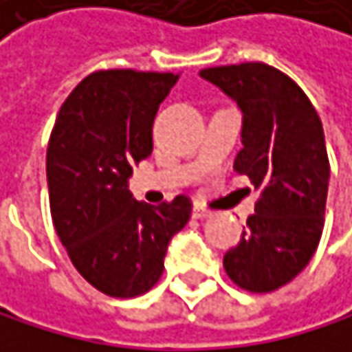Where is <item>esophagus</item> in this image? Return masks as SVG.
<instances>
[{"label":"esophagus","instance_id":"34e87169","mask_svg":"<svg viewBox=\"0 0 352 352\" xmlns=\"http://www.w3.org/2000/svg\"><path fill=\"white\" fill-rule=\"evenodd\" d=\"M212 216V212L210 210H206L204 206H199V204H195V206H192V218H210Z\"/></svg>","mask_w":352,"mask_h":352}]
</instances>
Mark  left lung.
I'll use <instances>...</instances> for the list:
<instances>
[{"label": "left lung", "mask_w": 352, "mask_h": 352, "mask_svg": "<svg viewBox=\"0 0 352 352\" xmlns=\"http://www.w3.org/2000/svg\"><path fill=\"white\" fill-rule=\"evenodd\" d=\"M199 75L237 102L243 148L235 170L260 190L224 271L248 292L279 289L309 265L323 231L329 162L321 119L296 81L265 63Z\"/></svg>", "instance_id": "1"}]
</instances>
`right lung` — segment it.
<instances>
[{"label":"right lung","instance_id":"1","mask_svg":"<svg viewBox=\"0 0 352 352\" xmlns=\"http://www.w3.org/2000/svg\"><path fill=\"white\" fill-rule=\"evenodd\" d=\"M180 75L111 69L87 75L65 100L45 172L56 233L81 277L107 296L134 298L164 273L190 199L136 201L132 166L153 151V119Z\"/></svg>","mask_w":352,"mask_h":352}]
</instances>
